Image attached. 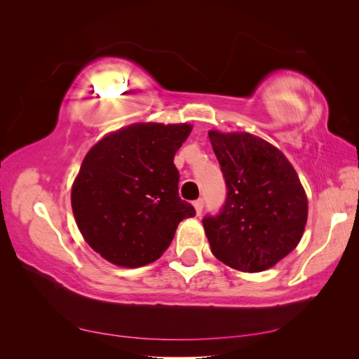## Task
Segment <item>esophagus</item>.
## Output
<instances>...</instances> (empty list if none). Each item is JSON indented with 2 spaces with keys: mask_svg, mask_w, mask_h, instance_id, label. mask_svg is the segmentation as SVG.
I'll return each mask as SVG.
<instances>
[{
  "mask_svg": "<svg viewBox=\"0 0 359 359\" xmlns=\"http://www.w3.org/2000/svg\"><path fill=\"white\" fill-rule=\"evenodd\" d=\"M193 206H194V210H196V214L199 215V214L202 212V210H203V199L194 201V202H193Z\"/></svg>",
  "mask_w": 359,
  "mask_h": 359,
  "instance_id": "34e87169",
  "label": "esophagus"
}]
</instances>
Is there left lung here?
I'll list each match as a JSON object with an SVG mask.
<instances>
[{
  "label": "left lung",
  "mask_w": 359,
  "mask_h": 359,
  "mask_svg": "<svg viewBox=\"0 0 359 359\" xmlns=\"http://www.w3.org/2000/svg\"><path fill=\"white\" fill-rule=\"evenodd\" d=\"M226 180L227 199L203 229L212 255L243 273L273 268L306 229L309 202L297 170L281 151L245 132H208Z\"/></svg>",
  "instance_id": "obj_1"
}]
</instances>
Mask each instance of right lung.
<instances>
[{
    "mask_svg": "<svg viewBox=\"0 0 359 359\" xmlns=\"http://www.w3.org/2000/svg\"><path fill=\"white\" fill-rule=\"evenodd\" d=\"M193 126L135 123L103 136L72 186L76 224L107 262L139 268L157 260L181 220L194 217L178 196L173 157Z\"/></svg>",
    "mask_w": 359,
    "mask_h": 359,
    "instance_id": "1",
    "label": "right lung"
}]
</instances>
